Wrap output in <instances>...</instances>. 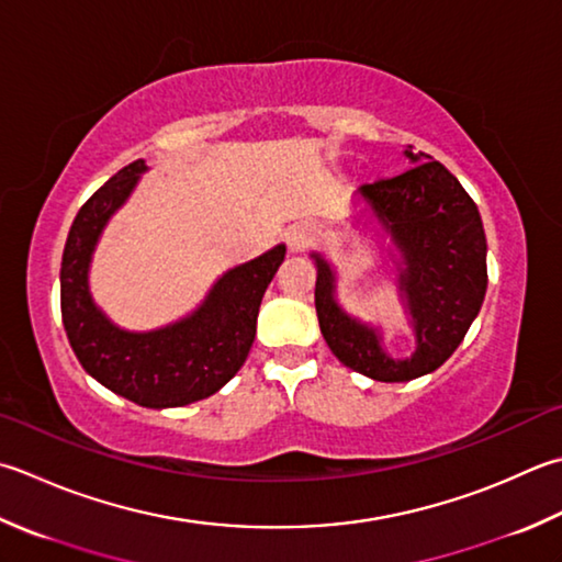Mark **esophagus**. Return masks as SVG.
Returning a JSON list of instances; mask_svg holds the SVG:
<instances>
[{
  "instance_id": "34e87169",
  "label": "esophagus",
  "mask_w": 562,
  "mask_h": 562,
  "mask_svg": "<svg viewBox=\"0 0 562 562\" xmlns=\"http://www.w3.org/2000/svg\"><path fill=\"white\" fill-rule=\"evenodd\" d=\"M314 238H316V228L312 224H306V222L294 224L288 231V248H290V252H304L312 246Z\"/></svg>"
}]
</instances>
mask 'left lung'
Wrapping results in <instances>:
<instances>
[{"instance_id": "left-lung-1", "label": "left lung", "mask_w": 562, "mask_h": 562, "mask_svg": "<svg viewBox=\"0 0 562 562\" xmlns=\"http://www.w3.org/2000/svg\"><path fill=\"white\" fill-rule=\"evenodd\" d=\"M414 168L362 184L358 194L397 248L400 296L409 312L416 350L392 358L375 326L350 316L336 300V272L322 252L314 304L331 353L378 382H409L453 356L487 292V240L477 204L453 172L426 153L404 150Z\"/></svg>"}]
</instances>
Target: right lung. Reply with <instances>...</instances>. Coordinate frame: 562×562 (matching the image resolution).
Wrapping results in <instances>:
<instances>
[{
    "label": "right lung",
    "mask_w": 562,
    "mask_h": 562,
    "mask_svg": "<svg viewBox=\"0 0 562 562\" xmlns=\"http://www.w3.org/2000/svg\"><path fill=\"white\" fill-rule=\"evenodd\" d=\"M146 170V160L121 168L77 212L60 262V312L87 375L128 402L165 409L209 397L240 370L256 338L262 294L288 248L280 244L224 272L180 322L153 331L119 328L92 300L90 262L106 222Z\"/></svg>",
    "instance_id": "obj_1"
}]
</instances>
